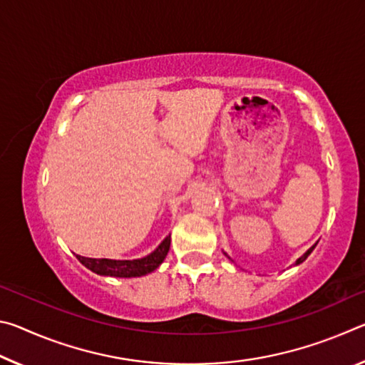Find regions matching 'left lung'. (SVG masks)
Instances as JSON below:
<instances>
[{
  "label": "left lung",
  "instance_id": "1",
  "mask_svg": "<svg viewBox=\"0 0 365 365\" xmlns=\"http://www.w3.org/2000/svg\"><path fill=\"white\" fill-rule=\"evenodd\" d=\"M314 248H316V245H314V246H311V248H309V250H307V251L304 252V255H302V256H301V257L298 259V261H296L294 264H296V265H298V264H301V262H304V261H306V259H307V256H309V255H311V252H312V250H314ZM225 256H227V255H225ZM228 259H230V257H228Z\"/></svg>",
  "mask_w": 365,
  "mask_h": 365
}]
</instances>
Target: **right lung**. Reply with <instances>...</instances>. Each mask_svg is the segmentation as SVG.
Listing matches in <instances>:
<instances>
[{
  "instance_id": "right-lung-1",
  "label": "right lung",
  "mask_w": 365,
  "mask_h": 365,
  "mask_svg": "<svg viewBox=\"0 0 365 365\" xmlns=\"http://www.w3.org/2000/svg\"><path fill=\"white\" fill-rule=\"evenodd\" d=\"M170 248V235L164 238L151 255H148L141 259H132V261H115V259H93L77 256L86 269L95 272L98 275L108 277H120V279H130V277H141L156 270L168 256Z\"/></svg>"
}]
</instances>
